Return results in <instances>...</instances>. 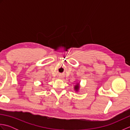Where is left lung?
I'll use <instances>...</instances> for the list:
<instances>
[{"label": "left lung", "instance_id": "left-lung-1", "mask_svg": "<svg viewBox=\"0 0 130 130\" xmlns=\"http://www.w3.org/2000/svg\"><path fill=\"white\" fill-rule=\"evenodd\" d=\"M79 87L78 84H76V85H75V88H74V89H75V90L76 91H77V90H78L79 89Z\"/></svg>", "mask_w": 130, "mask_h": 130}]
</instances>
